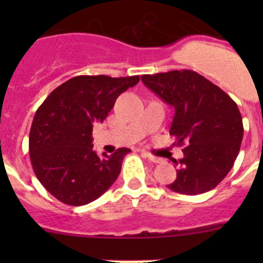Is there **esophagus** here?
I'll list each match as a JSON object with an SVG mask.
<instances>
[{
	"mask_svg": "<svg viewBox=\"0 0 263 263\" xmlns=\"http://www.w3.org/2000/svg\"><path fill=\"white\" fill-rule=\"evenodd\" d=\"M142 155H144L145 158H147L148 160H150V161H153V163H156V164L163 163V159H161V158H158V156H154L153 154L146 153V151H142Z\"/></svg>",
	"mask_w": 263,
	"mask_h": 263,
	"instance_id": "34e87169",
	"label": "esophagus"
}]
</instances>
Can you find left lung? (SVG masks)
Masks as SVG:
<instances>
[{"instance_id":"obj_1","label":"left lung","mask_w":263,"mask_h":263,"mask_svg":"<svg viewBox=\"0 0 263 263\" xmlns=\"http://www.w3.org/2000/svg\"><path fill=\"white\" fill-rule=\"evenodd\" d=\"M141 80L174 108L169 134L183 146L176 181L168 188L182 195L214 190L234 165L243 139L238 105L219 86L191 70L142 75Z\"/></svg>"}]
</instances>
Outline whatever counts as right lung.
<instances>
[{
    "label": "right lung",
    "mask_w": 263,
    "mask_h": 263,
    "mask_svg": "<svg viewBox=\"0 0 263 263\" xmlns=\"http://www.w3.org/2000/svg\"><path fill=\"white\" fill-rule=\"evenodd\" d=\"M140 76L81 75L55 87L34 116L29 154L36 178L61 202L82 206L103 195L121 173L129 148L102 156L92 150V126Z\"/></svg>",
    "instance_id": "obj_1"
}]
</instances>
